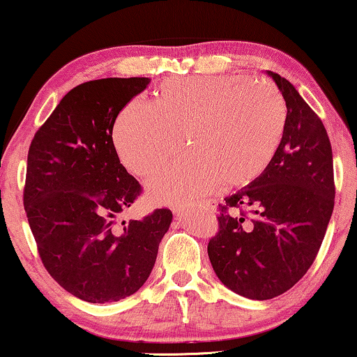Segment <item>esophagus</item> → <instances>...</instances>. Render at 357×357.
Wrapping results in <instances>:
<instances>
[{"label": "esophagus", "instance_id": "1", "mask_svg": "<svg viewBox=\"0 0 357 357\" xmlns=\"http://www.w3.org/2000/svg\"><path fill=\"white\" fill-rule=\"evenodd\" d=\"M202 204L206 209H211V211H214V209H216V206H218V202H216V199H213V198H208V199H203Z\"/></svg>", "mask_w": 357, "mask_h": 357}]
</instances>
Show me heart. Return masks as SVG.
I'll return each mask as SVG.
<instances>
[{
    "label": "heart",
    "mask_w": 357,
    "mask_h": 357,
    "mask_svg": "<svg viewBox=\"0 0 357 357\" xmlns=\"http://www.w3.org/2000/svg\"><path fill=\"white\" fill-rule=\"evenodd\" d=\"M275 86L245 76L167 77L153 104L131 100L114 125L121 164L139 178L159 172L187 146L188 158L149 182L159 203H187L222 182L245 187L275 158L286 130Z\"/></svg>",
    "instance_id": "obj_1"
}]
</instances>
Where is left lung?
I'll return each instance as SVG.
<instances>
[{"label": "left lung", "instance_id": "8db88e82", "mask_svg": "<svg viewBox=\"0 0 357 357\" xmlns=\"http://www.w3.org/2000/svg\"><path fill=\"white\" fill-rule=\"evenodd\" d=\"M268 75L286 100L284 136L265 172L219 204L208 243L224 286L255 301L281 296L305 275L335 206L333 154L320 116L289 81Z\"/></svg>", "mask_w": 357, "mask_h": 357}]
</instances>
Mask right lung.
<instances>
[{"label":"right lung","instance_id":"1","mask_svg":"<svg viewBox=\"0 0 357 357\" xmlns=\"http://www.w3.org/2000/svg\"><path fill=\"white\" fill-rule=\"evenodd\" d=\"M149 77L76 86L37 130L27 154L24 209L38 255L63 289L92 304L135 294L148 280L172 222L167 208L116 226L143 188L126 172L112 131Z\"/></svg>","mask_w":357,"mask_h":357}]
</instances>
